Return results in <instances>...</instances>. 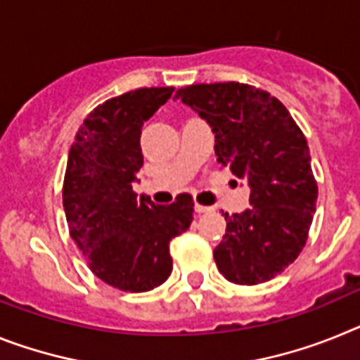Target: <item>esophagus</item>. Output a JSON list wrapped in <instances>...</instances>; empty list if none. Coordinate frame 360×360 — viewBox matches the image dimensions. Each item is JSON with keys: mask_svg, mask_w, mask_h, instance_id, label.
Returning a JSON list of instances; mask_svg holds the SVG:
<instances>
[{"mask_svg": "<svg viewBox=\"0 0 360 360\" xmlns=\"http://www.w3.org/2000/svg\"><path fill=\"white\" fill-rule=\"evenodd\" d=\"M193 208H195V212H198V214H205V212H210L212 210V206L199 205V202H195V206H193Z\"/></svg>", "mask_w": 360, "mask_h": 360, "instance_id": "34e87169", "label": "esophagus"}]
</instances>
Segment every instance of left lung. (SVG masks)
<instances>
[{
    "mask_svg": "<svg viewBox=\"0 0 360 360\" xmlns=\"http://www.w3.org/2000/svg\"><path fill=\"white\" fill-rule=\"evenodd\" d=\"M176 98L210 124L217 161L250 186L252 208L224 214L219 271L243 286L274 279L301 254L314 221L319 190L304 134L279 99L245 83L190 85Z\"/></svg>",
    "mask_w": 360,
    "mask_h": 360,
    "instance_id": "left-lung-1",
    "label": "left lung"
}]
</instances>
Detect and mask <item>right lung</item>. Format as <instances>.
I'll use <instances>...</instances> for the list:
<instances>
[{
	"label": "right lung",
	"mask_w": 360,
	"mask_h": 360,
	"mask_svg": "<svg viewBox=\"0 0 360 360\" xmlns=\"http://www.w3.org/2000/svg\"><path fill=\"white\" fill-rule=\"evenodd\" d=\"M172 92V86L137 89L101 103L86 115L68 152L63 206L70 237L90 270L123 292H148L168 279L170 240L193 219L190 193L172 205H154L132 190L143 167V123Z\"/></svg>",
	"instance_id": "right-lung-1"
}]
</instances>
